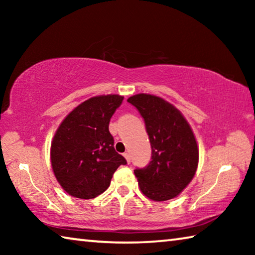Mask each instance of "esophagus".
I'll list each match as a JSON object with an SVG mask.
<instances>
[{
  "mask_svg": "<svg viewBox=\"0 0 255 255\" xmlns=\"http://www.w3.org/2000/svg\"><path fill=\"white\" fill-rule=\"evenodd\" d=\"M124 156H125V158H126L127 163H130L131 162L130 161V155H129V153H124Z\"/></svg>",
  "mask_w": 255,
  "mask_h": 255,
  "instance_id": "esophagus-1",
  "label": "esophagus"
}]
</instances>
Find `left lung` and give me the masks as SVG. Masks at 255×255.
Instances as JSON below:
<instances>
[{"label": "left lung", "instance_id": "1", "mask_svg": "<svg viewBox=\"0 0 255 255\" xmlns=\"http://www.w3.org/2000/svg\"><path fill=\"white\" fill-rule=\"evenodd\" d=\"M145 120L152 146V161L133 171L140 191L154 201L178 197L196 174L199 148L181 111L153 94H135L127 100Z\"/></svg>", "mask_w": 255, "mask_h": 255}]
</instances>
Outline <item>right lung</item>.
Here are the masks:
<instances>
[{
  "instance_id": "1",
  "label": "right lung",
  "mask_w": 255,
  "mask_h": 255,
  "mask_svg": "<svg viewBox=\"0 0 255 255\" xmlns=\"http://www.w3.org/2000/svg\"><path fill=\"white\" fill-rule=\"evenodd\" d=\"M123 96L90 98L74 108L56 130L50 146L53 172L68 195L92 199L105 192L126 159L114 147L109 123Z\"/></svg>"
}]
</instances>
